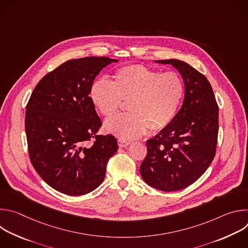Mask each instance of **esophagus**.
I'll return each mask as SVG.
<instances>
[{"label":"esophagus","mask_w":248,"mask_h":248,"mask_svg":"<svg viewBox=\"0 0 248 248\" xmlns=\"http://www.w3.org/2000/svg\"><path fill=\"white\" fill-rule=\"evenodd\" d=\"M118 144L120 147H126L130 144L129 141H125V140H123V139H119L118 140Z\"/></svg>","instance_id":"34e87169"}]
</instances>
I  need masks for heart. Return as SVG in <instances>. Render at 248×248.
Here are the masks:
<instances>
[{
	"label": "heart",
	"instance_id": "b5f03b06",
	"mask_svg": "<svg viewBox=\"0 0 248 248\" xmlns=\"http://www.w3.org/2000/svg\"><path fill=\"white\" fill-rule=\"evenodd\" d=\"M89 95L94 107L106 118L117 114L123 101H127L130 112L107 121L105 128L123 140H131L148 128L160 131L171 124L185 95V83L175 72L161 73L131 64L117 69L112 83L104 78L94 81Z\"/></svg>",
	"mask_w": 248,
	"mask_h": 248
}]
</instances>
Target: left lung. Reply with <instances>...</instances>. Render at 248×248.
Instances as JSON below:
<instances>
[{
    "label": "left lung",
    "mask_w": 248,
    "mask_h": 248,
    "mask_svg": "<svg viewBox=\"0 0 248 248\" xmlns=\"http://www.w3.org/2000/svg\"><path fill=\"white\" fill-rule=\"evenodd\" d=\"M179 70L185 82L182 108L171 124L146 141L140 166L142 179L163 191H176L196 182L216 154L219 107L208 79L188 63L162 60Z\"/></svg>",
    "instance_id": "8db88e82"
}]
</instances>
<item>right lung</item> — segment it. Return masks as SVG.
<instances>
[{"label": "right lung", "mask_w": 248, "mask_h": 248, "mask_svg": "<svg viewBox=\"0 0 248 248\" xmlns=\"http://www.w3.org/2000/svg\"><path fill=\"white\" fill-rule=\"evenodd\" d=\"M116 62L107 57L67 61L38 82L26 105L31 164L62 193L84 195L97 188L118 150L114 135L98 134L102 122L89 95L102 68Z\"/></svg>", "instance_id": "1"}]
</instances>
